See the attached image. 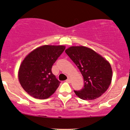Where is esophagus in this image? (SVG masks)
Instances as JSON below:
<instances>
[{
	"mask_svg": "<svg viewBox=\"0 0 130 130\" xmlns=\"http://www.w3.org/2000/svg\"><path fill=\"white\" fill-rule=\"evenodd\" d=\"M66 81L67 82V83H71V79H70V78H68V79H67L66 80Z\"/></svg>",
	"mask_w": 130,
	"mask_h": 130,
	"instance_id": "34e87169",
	"label": "esophagus"
}]
</instances>
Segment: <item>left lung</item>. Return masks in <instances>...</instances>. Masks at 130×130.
<instances>
[{
    "label": "left lung",
    "instance_id": "8db88e82",
    "mask_svg": "<svg viewBox=\"0 0 130 130\" xmlns=\"http://www.w3.org/2000/svg\"><path fill=\"white\" fill-rule=\"evenodd\" d=\"M65 53L76 65L84 78V88L79 91L74 90L79 98L93 100L108 90L111 84L112 70L106 59L83 46H71Z\"/></svg>",
    "mask_w": 130,
    "mask_h": 130
}]
</instances>
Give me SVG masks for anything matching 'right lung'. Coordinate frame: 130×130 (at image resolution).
Returning <instances> with one entry per match:
<instances>
[{
  "mask_svg": "<svg viewBox=\"0 0 130 130\" xmlns=\"http://www.w3.org/2000/svg\"><path fill=\"white\" fill-rule=\"evenodd\" d=\"M65 49L63 45H43L26 56L19 67L18 79L29 95L43 100L56 92L60 81L53 74L51 68Z\"/></svg>",
  "mask_w": 130,
  "mask_h": 130,
  "instance_id": "add662e5",
  "label": "right lung"
}]
</instances>
